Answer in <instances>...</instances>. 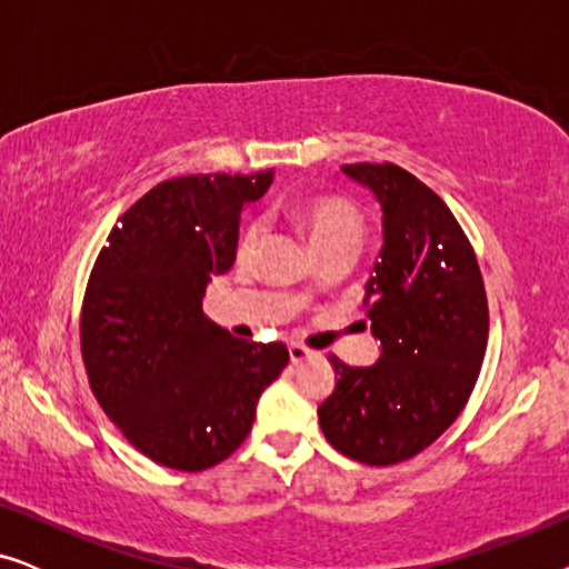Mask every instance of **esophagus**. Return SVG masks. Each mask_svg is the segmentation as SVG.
I'll list each match as a JSON object with an SVG mask.
<instances>
[{
	"mask_svg": "<svg viewBox=\"0 0 569 569\" xmlns=\"http://www.w3.org/2000/svg\"><path fill=\"white\" fill-rule=\"evenodd\" d=\"M287 349H290V360L295 365L302 362V360H308V357H310V349H306L302 345H290Z\"/></svg>",
	"mask_w": 569,
	"mask_h": 569,
	"instance_id": "esophagus-1",
	"label": "esophagus"
}]
</instances>
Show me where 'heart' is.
<instances>
[{
    "instance_id": "obj_1",
    "label": "heart",
    "mask_w": 569,
    "mask_h": 569,
    "mask_svg": "<svg viewBox=\"0 0 569 569\" xmlns=\"http://www.w3.org/2000/svg\"><path fill=\"white\" fill-rule=\"evenodd\" d=\"M295 217H298L302 232H306L310 246L318 256L329 253H349L352 256L360 246L365 236V217L360 209H357L352 201L339 199V197H321L302 201V204L295 209ZM263 238V222L251 220L240 230L238 238V261L251 263L259 253ZM310 292V284L306 287Z\"/></svg>"
}]
</instances>
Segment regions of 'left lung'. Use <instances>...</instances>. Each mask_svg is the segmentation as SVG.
<instances>
[{
  "mask_svg": "<svg viewBox=\"0 0 569 569\" xmlns=\"http://www.w3.org/2000/svg\"><path fill=\"white\" fill-rule=\"evenodd\" d=\"M383 212V248L365 284L380 357H331L337 386L318 407L326 440L368 466H391L440 438L469 401L485 360L489 310L469 238L438 193L399 166H341Z\"/></svg>",
  "mask_w": 569,
  "mask_h": 569,
  "instance_id": "1",
  "label": "left lung"
}]
</instances>
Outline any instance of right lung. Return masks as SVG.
Instances as JSON below:
<instances>
[{"instance_id": "obj_1", "label": "right lung", "mask_w": 569, "mask_h": 569, "mask_svg": "<svg viewBox=\"0 0 569 569\" xmlns=\"http://www.w3.org/2000/svg\"><path fill=\"white\" fill-rule=\"evenodd\" d=\"M274 170L183 176L154 186L111 230L82 306L90 388L139 453L204 471L236 453L256 403L290 352L236 339L201 310L209 279L232 269L240 212Z\"/></svg>"}]
</instances>
